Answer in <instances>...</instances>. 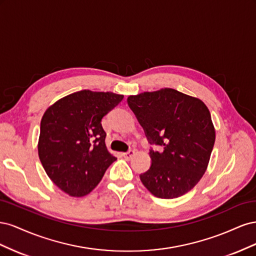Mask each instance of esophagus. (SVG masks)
<instances>
[{
    "label": "esophagus",
    "mask_w": 256,
    "mask_h": 256,
    "mask_svg": "<svg viewBox=\"0 0 256 256\" xmlns=\"http://www.w3.org/2000/svg\"><path fill=\"white\" fill-rule=\"evenodd\" d=\"M134 156V150H128L127 152H124L122 154V157L125 158V159H127V160L131 159Z\"/></svg>",
    "instance_id": "34e87169"
}]
</instances>
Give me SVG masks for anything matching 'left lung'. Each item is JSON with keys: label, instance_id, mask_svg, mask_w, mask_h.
Here are the masks:
<instances>
[{"label": "left lung", "instance_id": "1", "mask_svg": "<svg viewBox=\"0 0 256 256\" xmlns=\"http://www.w3.org/2000/svg\"><path fill=\"white\" fill-rule=\"evenodd\" d=\"M150 144L152 166L140 175L152 196L175 198L189 192L204 175L216 140L210 112L198 98L173 88L127 98Z\"/></svg>", "mask_w": 256, "mask_h": 256}]
</instances>
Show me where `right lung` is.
<instances>
[{"instance_id":"1","label":"right lung","mask_w":256,"mask_h":256,"mask_svg":"<svg viewBox=\"0 0 256 256\" xmlns=\"http://www.w3.org/2000/svg\"><path fill=\"white\" fill-rule=\"evenodd\" d=\"M124 96L83 90L46 110L38 156L50 180L70 196L88 194L116 158L106 150L102 120Z\"/></svg>"}]
</instances>
